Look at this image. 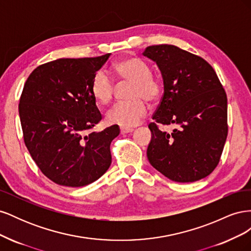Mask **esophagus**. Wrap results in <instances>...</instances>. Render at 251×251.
<instances>
[{"instance_id": "esophagus-1", "label": "esophagus", "mask_w": 251, "mask_h": 251, "mask_svg": "<svg viewBox=\"0 0 251 251\" xmlns=\"http://www.w3.org/2000/svg\"><path fill=\"white\" fill-rule=\"evenodd\" d=\"M133 132L132 127H126V126H120V133L121 134H126V133H131Z\"/></svg>"}]
</instances>
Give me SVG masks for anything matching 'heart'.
<instances>
[{
  "label": "heart",
  "instance_id": "obj_1",
  "mask_svg": "<svg viewBox=\"0 0 251 251\" xmlns=\"http://www.w3.org/2000/svg\"><path fill=\"white\" fill-rule=\"evenodd\" d=\"M118 78L132 83L128 97L131 100L118 102L108 112L110 124L121 126H134L147 116L148 101H156L162 93V83L151 75V67L138 57H126L114 64ZM115 92L113 78L103 71H98L91 82V93L97 102L109 103Z\"/></svg>",
  "mask_w": 251,
  "mask_h": 251
}]
</instances>
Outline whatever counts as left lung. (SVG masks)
Returning <instances> with one entry per match:
<instances>
[{
  "label": "left lung",
  "instance_id": "obj_1",
  "mask_svg": "<svg viewBox=\"0 0 251 251\" xmlns=\"http://www.w3.org/2000/svg\"><path fill=\"white\" fill-rule=\"evenodd\" d=\"M142 54L161 71L164 93L149 125L148 159L165 177L195 182L220 161L228 133L227 96L215 70L202 57L174 45L147 47ZM157 123L175 124L169 134Z\"/></svg>",
  "mask_w": 251,
  "mask_h": 251
}]
</instances>
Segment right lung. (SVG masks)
<instances>
[{
  "label": "right lung",
  "instance_id": "obj_1",
  "mask_svg": "<svg viewBox=\"0 0 251 251\" xmlns=\"http://www.w3.org/2000/svg\"><path fill=\"white\" fill-rule=\"evenodd\" d=\"M110 55L52 60L35 68L25 82L19 104L24 141L56 184L85 186L110 168L118 126L88 133L101 120L91 82Z\"/></svg>",
  "mask_w": 251,
  "mask_h": 251
}]
</instances>
